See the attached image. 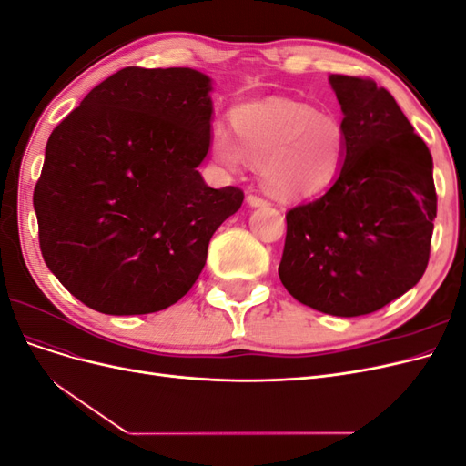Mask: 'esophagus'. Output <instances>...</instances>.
Wrapping results in <instances>:
<instances>
[{
    "label": "esophagus",
    "mask_w": 466,
    "mask_h": 466,
    "mask_svg": "<svg viewBox=\"0 0 466 466\" xmlns=\"http://www.w3.org/2000/svg\"><path fill=\"white\" fill-rule=\"evenodd\" d=\"M247 202H248L252 208H258V206H266V204H268V200L264 198V196H260V194H248V196H247Z\"/></svg>",
    "instance_id": "obj_1"
}]
</instances>
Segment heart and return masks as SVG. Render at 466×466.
Returning a JSON list of instances; mask_svg holds the SVG:
<instances>
[{"mask_svg":"<svg viewBox=\"0 0 466 466\" xmlns=\"http://www.w3.org/2000/svg\"><path fill=\"white\" fill-rule=\"evenodd\" d=\"M235 137L211 132L214 157L237 167L260 165L264 187L279 200L317 198L334 187L346 161V132L332 116L291 98H264L233 110Z\"/></svg>","mask_w":466,"mask_h":466,"instance_id":"1","label":"heart"}]
</instances>
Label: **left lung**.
<instances>
[{
    "mask_svg": "<svg viewBox=\"0 0 466 466\" xmlns=\"http://www.w3.org/2000/svg\"><path fill=\"white\" fill-rule=\"evenodd\" d=\"M342 106L346 161L320 198L291 208L281 284L336 317L383 309L430 260L437 194L431 155L392 95L370 77L330 76Z\"/></svg>",
    "mask_w": 466,
    "mask_h": 466,
    "instance_id": "1",
    "label": "left lung"
}]
</instances>
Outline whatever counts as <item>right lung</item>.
<instances>
[{
    "mask_svg": "<svg viewBox=\"0 0 466 466\" xmlns=\"http://www.w3.org/2000/svg\"><path fill=\"white\" fill-rule=\"evenodd\" d=\"M209 89L190 67H124L52 130L33 194L42 258L95 311L177 303L241 208V188H209L196 171L211 139Z\"/></svg>",
    "mask_w": 466,
    "mask_h": 466,
    "instance_id": "right-lung-1",
    "label": "right lung"
}]
</instances>
